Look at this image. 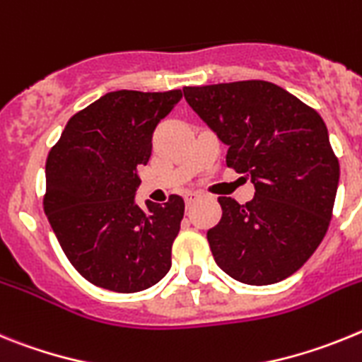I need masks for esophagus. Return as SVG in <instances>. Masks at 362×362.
I'll list each match as a JSON object with an SVG mask.
<instances>
[{"instance_id": "34e87169", "label": "esophagus", "mask_w": 362, "mask_h": 362, "mask_svg": "<svg viewBox=\"0 0 362 362\" xmlns=\"http://www.w3.org/2000/svg\"><path fill=\"white\" fill-rule=\"evenodd\" d=\"M199 199H200L199 193H193V191H191V193H185V204H187V206H191L194 200H199Z\"/></svg>"}]
</instances>
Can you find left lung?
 <instances>
[{"label": "left lung", "instance_id": "obj_1", "mask_svg": "<svg viewBox=\"0 0 362 362\" xmlns=\"http://www.w3.org/2000/svg\"><path fill=\"white\" fill-rule=\"evenodd\" d=\"M200 120L228 146L226 163L246 173L255 197H220L222 218L207 242L222 272L251 286L303 268L325 238L339 185V160L319 112L262 80L184 87Z\"/></svg>", "mask_w": 362, "mask_h": 362}]
</instances>
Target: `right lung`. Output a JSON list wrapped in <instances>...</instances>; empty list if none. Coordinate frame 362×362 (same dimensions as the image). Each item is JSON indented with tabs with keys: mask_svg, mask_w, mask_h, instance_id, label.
I'll list each match as a JSON object with an SVG mask.
<instances>
[{
	"mask_svg": "<svg viewBox=\"0 0 362 362\" xmlns=\"http://www.w3.org/2000/svg\"><path fill=\"white\" fill-rule=\"evenodd\" d=\"M180 98V90L107 93L72 116L50 149L43 209L67 259L94 286L136 293L171 268L184 199L140 207L136 189L156 125Z\"/></svg>",
	"mask_w": 362,
	"mask_h": 362,
	"instance_id": "right-lung-1",
	"label": "right lung"
}]
</instances>
